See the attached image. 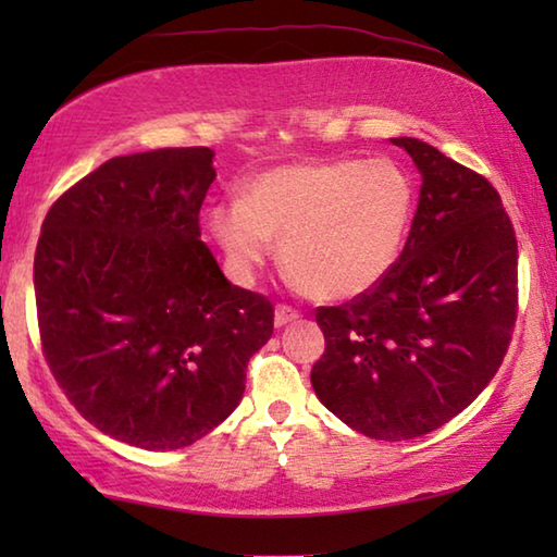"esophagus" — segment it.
Masks as SVG:
<instances>
[{
  "instance_id": "obj_1",
  "label": "esophagus",
  "mask_w": 557,
  "mask_h": 557,
  "mask_svg": "<svg viewBox=\"0 0 557 557\" xmlns=\"http://www.w3.org/2000/svg\"><path fill=\"white\" fill-rule=\"evenodd\" d=\"M295 319H299V312L295 307H289V305L275 307V326H285L289 322H295Z\"/></svg>"
}]
</instances>
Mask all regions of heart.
<instances>
[{
	"instance_id": "b5f03b06",
	"label": "heart",
	"mask_w": 557,
	"mask_h": 557,
	"mask_svg": "<svg viewBox=\"0 0 557 557\" xmlns=\"http://www.w3.org/2000/svg\"><path fill=\"white\" fill-rule=\"evenodd\" d=\"M414 213L408 174L391 159L277 166L209 215L231 268L250 277L280 240L282 265L314 299L371 289L398 260Z\"/></svg>"
}]
</instances>
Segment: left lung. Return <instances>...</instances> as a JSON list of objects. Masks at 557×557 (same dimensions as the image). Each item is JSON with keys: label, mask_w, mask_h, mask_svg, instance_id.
<instances>
[{"label": "left lung", "mask_w": 557, "mask_h": 557, "mask_svg": "<svg viewBox=\"0 0 557 557\" xmlns=\"http://www.w3.org/2000/svg\"><path fill=\"white\" fill-rule=\"evenodd\" d=\"M422 174L400 258L381 282L319 307L326 348L312 385L373 440L445 425L494 379L518 314V243L488 178L420 139L395 137Z\"/></svg>", "instance_id": "obj_1"}]
</instances>
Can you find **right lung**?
I'll return each instance as SVG.
<instances>
[{"label":"right lung","mask_w":557,"mask_h":557,"mask_svg":"<svg viewBox=\"0 0 557 557\" xmlns=\"http://www.w3.org/2000/svg\"><path fill=\"white\" fill-rule=\"evenodd\" d=\"M213 149L112 157L46 213L34 256L46 363L100 432L194 445L228 418L275 307L231 285L201 238Z\"/></svg>","instance_id":"add662e5"}]
</instances>
